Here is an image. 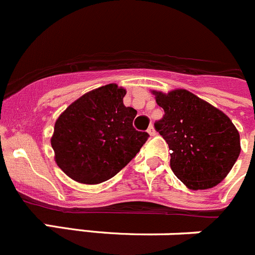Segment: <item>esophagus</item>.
I'll return each instance as SVG.
<instances>
[{
	"label": "esophagus",
	"mask_w": 255,
	"mask_h": 255,
	"mask_svg": "<svg viewBox=\"0 0 255 255\" xmlns=\"http://www.w3.org/2000/svg\"><path fill=\"white\" fill-rule=\"evenodd\" d=\"M148 132H149L150 136H154L155 134H157V131L154 130V128H153V125H150L149 128H148Z\"/></svg>",
	"instance_id": "34e87169"
}]
</instances>
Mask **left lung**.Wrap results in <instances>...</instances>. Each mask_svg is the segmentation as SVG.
Returning a JSON list of instances; mask_svg holds the SVG:
<instances>
[{
  "label": "left lung",
  "instance_id": "obj_1",
  "mask_svg": "<svg viewBox=\"0 0 255 255\" xmlns=\"http://www.w3.org/2000/svg\"><path fill=\"white\" fill-rule=\"evenodd\" d=\"M153 94L164 111L154 128L168 144L171 170L193 190L217 185L240 154V135L233 121L185 89Z\"/></svg>",
  "mask_w": 255,
  "mask_h": 255
}]
</instances>
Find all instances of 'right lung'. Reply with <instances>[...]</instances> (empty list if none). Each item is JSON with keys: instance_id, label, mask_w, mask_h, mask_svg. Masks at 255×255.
<instances>
[{"instance_id": "obj_1", "label": "right lung", "mask_w": 255, "mask_h": 255, "mask_svg": "<svg viewBox=\"0 0 255 255\" xmlns=\"http://www.w3.org/2000/svg\"><path fill=\"white\" fill-rule=\"evenodd\" d=\"M126 91L107 84L82 96L55 124L51 139L56 163L82 184L114 177L134 158L149 134L132 126L136 110L125 107Z\"/></svg>"}]
</instances>
